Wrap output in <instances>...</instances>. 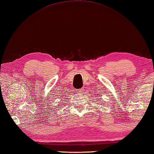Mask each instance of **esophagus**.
I'll list each match as a JSON object with an SVG mask.
<instances>
[{"label":"esophagus","mask_w":154,"mask_h":154,"mask_svg":"<svg viewBox=\"0 0 154 154\" xmlns=\"http://www.w3.org/2000/svg\"><path fill=\"white\" fill-rule=\"evenodd\" d=\"M83 91H84V89H78V90H77V91H76V92H78V94L82 93Z\"/></svg>","instance_id":"obj_1"}]
</instances>
